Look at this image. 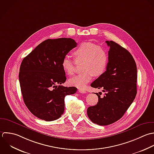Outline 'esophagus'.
<instances>
[{
	"instance_id": "1",
	"label": "esophagus",
	"mask_w": 154,
	"mask_h": 154,
	"mask_svg": "<svg viewBox=\"0 0 154 154\" xmlns=\"http://www.w3.org/2000/svg\"><path fill=\"white\" fill-rule=\"evenodd\" d=\"M79 92L82 94H85L86 93V91L83 89H79Z\"/></svg>"
}]
</instances>
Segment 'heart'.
<instances>
[{
    "label": "heart",
    "instance_id": "heart-1",
    "mask_svg": "<svg viewBox=\"0 0 154 154\" xmlns=\"http://www.w3.org/2000/svg\"><path fill=\"white\" fill-rule=\"evenodd\" d=\"M74 55L77 60H83V72L69 79V83L71 86L83 89L94 75L100 76L107 69L109 56L107 50L103 46L91 42H85L75 50ZM62 65L68 75L74 74V61L69 56L63 57Z\"/></svg>",
    "mask_w": 154,
    "mask_h": 154
}]
</instances>
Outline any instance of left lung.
Here are the masks:
<instances>
[{"label": "left lung", "instance_id": "left-lung-1", "mask_svg": "<svg viewBox=\"0 0 154 154\" xmlns=\"http://www.w3.org/2000/svg\"><path fill=\"white\" fill-rule=\"evenodd\" d=\"M110 47L106 71L92 82L94 88L103 89L97 105L88 107L91 121L100 125H108L120 119L133 102L137 94V66L131 53L113 41Z\"/></svg>", "mask_w": 154, "mask_h": 154}]
</instances>
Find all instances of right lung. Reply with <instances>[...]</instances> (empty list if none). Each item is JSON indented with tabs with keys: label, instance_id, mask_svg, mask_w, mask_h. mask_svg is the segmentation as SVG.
Listing matches in <instances>:
<instances>
[{
	"label": "right lung",
	"instance_id": "right-lung-1",
	"mask_svg": "<svg viewBox=\"0 0 154 154\" xmlns=\"http://www.w3.org/2000/svg\"><path fill=\"white\" fill-rule=\"evenodd\" d=\"M77 44L71 38L48 39L22 60L18 77L23 101L38 118L59 119L64 112L65 97L77 92L75 87L61 85L66 80L62 60Z\"/></svg>",
	"mask_w": 154,
	"mask_h": 154
}]
</instances>
